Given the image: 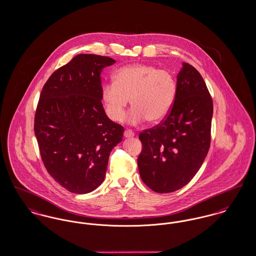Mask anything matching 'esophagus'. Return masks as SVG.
<instances>
[{"instance_id":"esophagus-1","label":"esophagus","mask_w":256,"mask_h":256,"mask_svg":"<svg viewBox=\"0 0 256 256\" xmlns=\"http://www.w3.org/2000/svg\"><path fill=\"white\" fill-rule=\"evenodd\" d=\"M134 136V132L131 131V130H125V131H124V136H125V138H133Z\"/></svg>"}]
</instances>
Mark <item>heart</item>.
Segmentation results:
<instances>
[{
    "label": "heart",
    "instance_id": "b5f03b06",
    "mask_svg": "<svg viewBox=\"0 0 256 256\" xmlns=\"http://www.w3.org/2000/svg\"><path fill=\"white\" fill-rule=\"evenodd\" d=\"M112 82L102 86L101 94L108 118L122 122L131 99L128 116L131 124L164 120L172 110L176 96L174 75L152 64H138L118 69Z\"/></svg>",
    "mask_w": 256,
    "mask_h": 256
}]
</instances>
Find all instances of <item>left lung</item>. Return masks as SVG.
Instances as JSON below:
<instances>
[{
  "label": "left lung",
  "instance_id": "1",
  "mask_svg": "<svg viewBox=\"0 0 256 256\" xmlns=\"http://www.w3.org/2000/svg\"><path fill=\"white\" fill-rule=\"evenodd\" d=\"M213 101L200 72L183 62L172 110L161 124L138 138L140 178L156 192L183 188L200 168L211 142Z\"/></svg>",
  "mask_w": 256,
  "mask_h": 256
}]
</instances>
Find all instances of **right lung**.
<instances>
[{
  "label": "right lung",
  "instance_id": "right-lung-1",
  "mask_svg": "<svg viewBox=\"0 0 256 256\" xmlns=\"http://www.w3.org/2000/svg\"><path fill=\"white\" fill-rule=\"evenodd\" d=\"M116 62L108 56L80 54L50 76L34 116L41 158L64 188L88 194L104 181L108 156L124 128L103 108L101 71Z\"/></svg>",
  "mask_w": 256,
  "mask_h": 256
}]
</instances>
